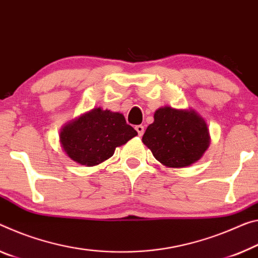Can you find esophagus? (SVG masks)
Here are the masks:
<instances>
[{"instance_id":"esophagus-1","label":"esophagus","mask_w":258,"mask_h":258,"mask_svg":"<svg viewBox=\"0 0 258 258\" xmlns=\"http://www.w3.org/2000/svg\"><path fill=\"white\" fill-rule=\"evenodd\" d=\"M136 130H137V132L139 134V137L144 136V133H145V127H144V126L138 125V126H136Z\"/></svg>"}]
</instances>
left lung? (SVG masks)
<instances>
[{"instance_id": "1", "label": "left lung", "mask_w": 258, "mask_h": 258, "mask_svg": "<svg viewBox=\"0 0 258 258\" xmlns=\"http://www.w3.org/2000/svg\"><path fill=\"white\" fill-rule=\"evenodd\" d=\"M142 142L159 163L167 167H186L201 159L210 146L206 120L194 109H157Z\"/></svg>"}]
</instances>
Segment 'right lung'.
<instances>
[{
  "mask_svg": "<svg viewBox=\"0 0 258 258\" xmlns=\"http://www.w3.org/2000/svg\"><path fill=\"white\" fill-rule=\"evenodd\" d=\"M137 136V131L126 124L124 114L99 107L67 122L60 128L59 144L73 162L95 166Z\"/></svg>",
  "mask_w": 258,
  "mask_h": 258,
  "instance_id": "right-lung-1",
  "label": "right lung"
}]
</instances>
